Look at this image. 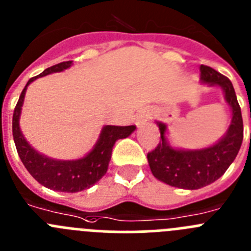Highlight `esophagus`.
<instances>
[{
  "mask_svg": "<svg viewBox=\"0 0 251 251\" xmlns=\"http://www.w3.org/2000/svg\"><path fill=\"white\" fill-rule=\"evenodd\" d=\"M143 118H147V117H143Z\"/></svg>",
  "mask_w": 251,
  "mask_h": 251,
  "instance_id": "esophagus-1",
  "label": "esophagus"
}]
</instances>
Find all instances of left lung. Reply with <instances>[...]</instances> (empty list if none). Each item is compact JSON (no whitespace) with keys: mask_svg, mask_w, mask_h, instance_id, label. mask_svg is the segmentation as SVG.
Wrapping results in <instances>:
<instances>
[{"mask_svg":"<svg viewBox=\"0 0 251 251\" xmlns=\"http://www.w3.org/2000/svg\"><path fill=\"white\" fill-rule=\"evenodd\" d=\"M201 79L210 86H220L224 89L225 100L233 110V119L226 134L209 148L176 151L165 142V124L158 123L162 141L155 149L147 154L149 167L155 178L183 189H199L219 179L235 159L244 137L240 105L230 79L204 64L201 66Z\"/></svg>","mask_w":251,"mask_h":251,"instance_id":"left-lung-1","label":"left lung"}]
</instances>
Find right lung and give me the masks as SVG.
<instances>
[{
  "mask_svg": "<svg viewBox=\"0 0 251 251\" xmlns=\"http://www.w3.org/2000/svg\"><path fill=\"white\" fill-rule=\"evenodd\" d=\"M71 64H72V61L61 62L45 70L41 75L32 77L21 93L12 118V133L16 149L29 174L46 188L66 193L80 192V190L88 189L93 184L97 183L107 173L108 164L112 157V149L116 141L122 138H127L135 129V126H127V127L105 126L102 129L100 139L94 146L93 151L87 154L84 158L78 160L50 159L42 154L37 153L27 143L21 133L20 124H18L27 86L36 78L43 77L53 72H61L71 67Z\"/></svg>",
  "mask_w": 251,
  "mask_h": 251,
  "instance_id": "right-lung-1",
  "label": "right lung"
}]
</instances>
